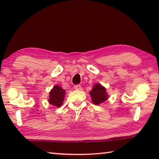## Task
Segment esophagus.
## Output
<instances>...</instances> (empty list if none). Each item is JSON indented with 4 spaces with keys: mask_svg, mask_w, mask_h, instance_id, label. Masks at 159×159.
Here are the masks:
<instances>
[{
    "mask_svg": "<svg viewBox=\"0 0 159 159\" xmlns=\"http://www.w3.org/2000/svg\"><path fill=\"white\" fill-rule=\"evenodd\" d=\"M74 89L75 90H82V88L81 86H80V85H74Z\"/></svg>",
    "mask_w": 159,
    "mask_h": 159,
    "instance_id": "1",
    "label": "esophagus"
}]
</instances>
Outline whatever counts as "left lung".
<instances>
[{
    "label": "left lung",
    "instance_id": "1",
    "mask_svg": "<svg viewBox=\"0 0 159 159\" xmlns=\"http://www.w3.org/2000/svg\"><path fill=\"white\" fill-rule=\"evenodd\" d=\"M89 94L92 99V102L95 105H99L105 102L109 98L107 89L100 83H96L94 85Z\"/></svg>",
    "mask_w": 159,
    "mask_h": 159
}]
</instances>
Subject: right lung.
Segmentation results:
<instances>
[{
  "label": "right lung",
  "mask_w": 159,
  "mask_h": 159,
  "mask_svg": "<svg viewBox=\"0 0 159 159\" xmlns=\"http://www.w3.org/2000/svg\"><path fill=\"white\" fill-rule=\"evenodd\" d=\"M66 91L60 85H55L50 91L48 102L52 106L60 107L63 104Z\"/></svg>",
  "instance_id": "1"
}]
</instances>
